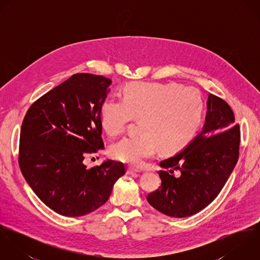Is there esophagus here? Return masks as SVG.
<instances>
[{
	"mask_svg": "<svg viewBox=\"0 0 260 260\" xmlns=\"http://www.w3.org/2000/svg\"><path fill=\"white\" fill-rule=\"evenodd\" d=\"M141 172V170L137 169V168H133V167H128L127 168V174H132V173H139Z\"/></svg>",
	"mask_w": 260,
	"mask_h": 260,
	"instance_id": "esophagus-1",
	"label": "esophagus"
}]
</instances>
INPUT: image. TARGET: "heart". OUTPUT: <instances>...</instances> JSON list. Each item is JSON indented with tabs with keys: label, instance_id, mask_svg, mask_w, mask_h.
<instances>
[{
	"label": "heart",
	"instance_id": "obj_1",
	"mask_svg": "<svg viewBox=\"0 0 260 260\" xmlns=\"http://www.w3.org/2000/svg\"><path fill=\"white\" fill-rule=\"evenodd\" d=\"M204 115L201 93L177 83L132 82L123 99H107L100 111V123L109 136L120 134L133 119H141V134L128 136L109 149L114 159L141 165L159 147L163 153L184 148L198 132Z\"/></svg>",
	"mask_w": 260,
	"mask_h": 260
}]
</instances>
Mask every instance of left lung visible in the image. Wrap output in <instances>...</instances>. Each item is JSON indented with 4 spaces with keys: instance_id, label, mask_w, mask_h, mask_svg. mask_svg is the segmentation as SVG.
Masks as SVG:
<instances>
[{
    "instance_id": "left-lung-1",
    "label": "left lung",
    "mask_w": 260,
    "mask_h": 260,
    "mask_svg": "<svg viewBox=\"0 0 260 260\" xmlns=\"http://www.w3.org/2000/svg\"><path fill=\"white\" fill-rule=\"evenodd\" d=\"M229 105L208 95L201 132L176 155L160 162L161 186L147 196L159 212L176 218L191 216L208 206L232 173L239 155L240 130ZM170 169L169 173L167 169ZM179 170L175 178L172 173Z\"/></svg>"
}]
</instances>
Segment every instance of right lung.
Segmentation results:
<instances>
[{"label":"right lung","instance_id":"1","mask_svg":"<svg viewBox=\"0 0 260 260\" xmlns=\"http://www.w3.org/2000/svg\"><path fill=\"white\" fill-rule=\"evenodd\" d=\"M111 83L103 76L73 75L38 99L22 123L21 171L41 201L63 216L102 206L125 174L117 161L90 169L83 163L87 154L104 148L100 111Z\"/></svg>","mask_w":260,"mask_h":260}]
</instances>
